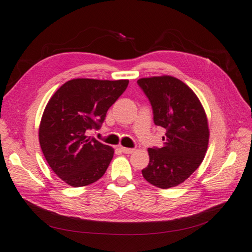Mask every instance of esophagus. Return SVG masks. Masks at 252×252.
Masks as SVG:
<instances>
[{
    "label": "esophagus",
    "instance_id": "esophagus-1",
    "mask_svg": "<svg viewBox=\"0 0 252 252\" xmlns=\"http://www.w3.org/2000/svg\"><path fill=\"white\" fill-rule=\"evenodd\" d=\"M121 151L123 153H126V155H130L133 151H135V149H131V148H124V147H121Z\"/></svg>",
    "mask_w": 252,
    "mask_h": 252
}]
</instances>
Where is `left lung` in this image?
I'll return each instance as SVG.
<instances>
[{"instance_id": "1", "label": "left lung", "mask_w": 252, "mask_h": 252, "mask_svg": "<svg viewBox=\"0 0 252 252\" xmlns=\"http://www.w3.org/2000/svg\"><path fill=\"white\" fill-rule=\"evenodd\" d=\"M138 86L152 106L153 122L166 130L162 148H149L142 176L162 189L184 183L203 161L209 143L207 115L194 92L172 76L141 78Z\"/></svg>"}]
</instances>
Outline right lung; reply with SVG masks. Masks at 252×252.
<instances>
[{"instance_id":"obj_1","label":"right lung","mask_w":252,"mask_h":252,"mask_svg":"<svg viewBox=\"0 0 252 252\" xmlns=\"http://www.w3.org/2000/svg\"><path fill=\"white\" fill-rule=\"evenodd\" d=\"M128 83L71 79L48 102L39 128L40 146L50 167L66 184L87 186L104 175L114 150L88 132L100 129Z\"/></svg>"}]
</instances>
